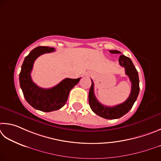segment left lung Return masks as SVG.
I'll return each instance as SVG.
<instances>
[{
  "label": "left lung",
  "instance_id": "1",
  "mask_svg": "<svg viewBox=\"0 0 161 161\" xmlns=\"http://www.w3.org/2000/svg\"><path fill=\"white\" fill-rule=\"evenodd\" d=\"M109 52L112 53H122L117 50H110ZM119 62L120 66L125 69L126 75L129 76V80L131 83V93L125 102L114 107H108L102 105L97 100L94 94V83L91 80L92 85L90 88L88 95L90 107L95 114L105 119H118L126 114L131 109L139 93V74L130 58L125 55H121L119 58Z\"/></svg>",
  "mask_w": 161,
  "mask_h": 161
}]
</instances>
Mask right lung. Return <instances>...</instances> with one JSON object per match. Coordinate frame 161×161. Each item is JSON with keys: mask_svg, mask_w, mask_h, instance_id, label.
Segmentation results:
<instances>
[{"mask_svg": "<svg viewBox=\"0 0 161 161\" xmlns=\"http://www.w3.org/2000/svg\"><path fill=\"white\" fill-rule=\"evenodd\" d=\"M55 51L53 47H37L25 57L19 73V85L27 102L36 109L52 112L61 109L66 103L69 92L80 79L65 78L52 88L44 89L36 85L31 78L34 62L39 56Z\"/></svg>", "mask_w": 161, "mask_h": 161, "instance_id": "right-lung-1", "label": "right lung"}]
</instances>
